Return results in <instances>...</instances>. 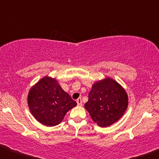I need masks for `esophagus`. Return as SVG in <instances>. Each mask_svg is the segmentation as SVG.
I'll return each instance as SVG.
<instances>
[{"label":"esophagus","instance_id":"esophagus-1","mask_svg":"<svg viewBox=\"0 0 159 159\" xmlns=\"http://www.w3.org/2000/svg\"><path fill=\"white\" fill-rule=\"evenodd\" d=\"M76 103H77V105H80V106H82V105H83V102H82L81 98H78V99H76Z\"/></svg>","mask_w":159,"mask_h":159}]
</instances>
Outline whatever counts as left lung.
Instances as JSON below:
<instances>
[{
  "mask_svg": "<svg viewBox=\"0 0 159 159\" xmlns=\"http://www.w3.org/2000/svg\"><path fill=\"white\" fill-rule=\"evenodd\" d=\"M128 105L125 89L111 78L97 82L92 86L85 108L99 127H108L122 116Z\"/></svg>",
  "mask_w": 159,
  "mask_h": 159,
  "instance_id": "1",
  "label": "left lung"
}]
</instances>
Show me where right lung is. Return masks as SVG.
Here are the masks:
<instances>
[{"label":"right lung","mask_w":159,"mask_h":159,"mask_svg":"<svg viewBox=\"0 0 159 159\" xmlns=\"http://www.w3.org/2000/svg\"><path fill=\"white\" fill-rule=\"evenodd\" d=\"M28 105L33 116L39 122L52 127L60 124L76 102L62 90L55 79L45 76L29 91Z\"/></svg>","instance_id":"add662e5"}]
</instances>
